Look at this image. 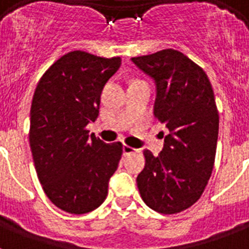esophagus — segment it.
I'll use <instances>...</instances> for the list:
<instances>
[{
  "mask_svg": "<svg viewBox=\"0 0 249 249\" xmlns=\"http://www.w3.org/2000/svg\"><path fill=\"white\" fill-rule=\"evenodd\" d=\"M134 151H136V148L130 147V146H126V144L123 146V154H124V155H129V154H132V152Z\"/></svg>",
  "mask_w": 249,
  "mask_h": 249,
  "instance_id": "obj_1",
  "label": "esophagus"
}]
</instances>
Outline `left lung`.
Instances as JSON below:
<instances>
[{"instance_id":"8db88e82","label":"left lung","mask_w":249,"mask_h":249,"mask_svg":"<svg viewBox=\"0 0 249 249\" xmlns=\"http://www.w3.org/2000/svg\"><path fill=\"white\" fill-rule=\"evenodd\" d=\"M132 62L155 84L154 116L169 130L159 156L144 150L137 185L150 208L174 214L197 201L212 174L218 138L214 94L205 72L177 50Z\"/></svg>"}]
</instances>
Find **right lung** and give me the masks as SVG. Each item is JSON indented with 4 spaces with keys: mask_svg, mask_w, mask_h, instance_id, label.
Instances as JSON below:
<instances>
[{
    "mask_svg": "<svg viewBox=\"0 0 249 249\" xmlns=\"http://www.w3.org/2000/svg\"><path fill=\"white\" fill-rule=\"evenodd\" d=\"M121 59L71 52L37 85L31 107L29 144L46 196L64 212L84 214L105 201L123 154L120 142L105 143L86 125L99 115L103 86Z\"/></svg>",
    "mask_w": 249,
    "mask_h": 249,
    "instance_id": "obj_1",
    "label": "right lung"
}]
</instances>
